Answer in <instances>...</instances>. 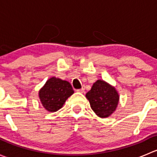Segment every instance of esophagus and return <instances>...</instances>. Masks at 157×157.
<instances>
[{
    "label": "esophagus",
    "instance_id": "esophagus-1",
    "mask_svg": "<svg viewBox=\"0 0 157 157\" xmlns=\"http://www.w3.org/2000/svg\"><path fill=\"white\" fill-rule=\"evenodd\" d=\"M77 92H79V93H84V91H85V89L84 88H81V89H80V90H77Z\"/></svg>",
    "mask_w": 157,
    "mask_h": 157
}]
</instances>
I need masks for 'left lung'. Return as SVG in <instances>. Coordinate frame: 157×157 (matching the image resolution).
I'll return each instance as SVG.
<instances>
[{
    "mask_svg": "<svg viewBox=\"0 0 157 157\" xmlns=\"http://www.w3.org/2000/svg\"><path fill=\"white\" fill-rule=\"evenodd\" d=\"M86 97L95 114L102 118L110 116L119 102V95L115 86L102 80H97L93 83Z\"/></svg>",
    "mask_w": 157,
    "mask_h": 157,
    "instance_id": "obj_1",
    "label": "left lung"
}]
</instances>
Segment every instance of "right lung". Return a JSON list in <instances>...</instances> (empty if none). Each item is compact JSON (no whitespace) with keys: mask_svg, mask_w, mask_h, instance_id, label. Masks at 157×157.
Masks as SVG:
<instances>
[{"mask_svg":"<svg viewBox=\"0 0 157 157\" xmlns=\"http://www.w3.org/2000/svg\"><path fill=\"white\" fill-rule=\"evenodd\" d=\"M74 93L68 81L52 77L39 90V97L44 108L49 112H55L62 108Z\"/></svg>","mask_w":157,"mask_h":157,"instance_id":"right-lung-1","label":"right lung"}]
</instances>
